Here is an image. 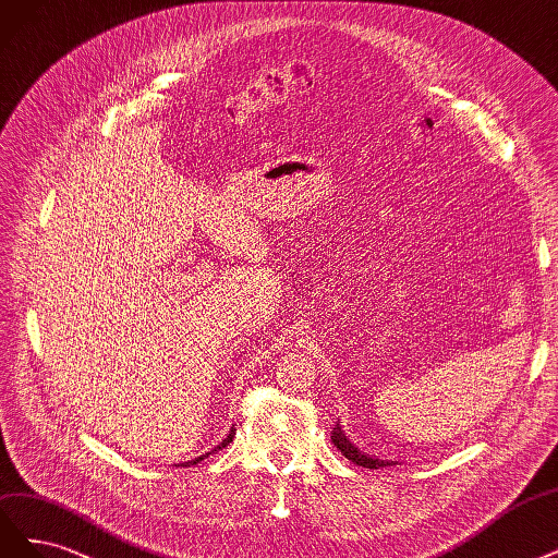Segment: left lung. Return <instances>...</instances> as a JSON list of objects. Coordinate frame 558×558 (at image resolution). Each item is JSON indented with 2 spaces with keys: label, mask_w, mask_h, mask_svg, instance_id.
Segmentation results:
<instances>
[{
  "label": "left lung",
  "mask_w": 558,
  "mask_h": 558,
  "mask_svg": "<svg viewBox=\"0 0 558 558\" xmlns=\"http://www.w3.org/2000/svg\"><path fill=\"white\" fill-rule=\"evenodd\" d=\"M332 444L341 450V454L345 459H351V462H355L357 466H364V469H386V466H392L395 462H388V459H376V457H367L364 452H360L349 438H345V434L341 432L339 425L332 427Z\"/></svg>",
  "instance_id": "obj_1"
}]
</instances>
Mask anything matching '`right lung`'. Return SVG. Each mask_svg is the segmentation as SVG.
Returning <instances> with one entry per match:
<instances>
[{
    "mask_svg": "<svg viewBox=\"0 0 558 558\" xmlns=\"http://www.w3.org/2000/svg\"><path fill=\"white\" fill-rule=\"evenodd\" d=\"M233 436H235V429H230V434H228V436H226V438H223V440H221V444H219V446H217V448H215V450H213V452H217V450H221V448H226V446H228V444H230V440H233ZM213 452H205V454H203V457H198V459H194V462H186V464H184V466H189V464H191V466H194V464H198V462H203V459H205V457H207V454H213Z\"/></svg>",
    "mask_w": 558,
    "mask_h": 558,
    "instance_id": "1",
    "label": "right lung"
}]
</instances>
